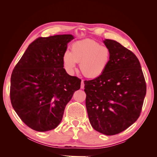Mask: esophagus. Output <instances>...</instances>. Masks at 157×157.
<instances>
[{
  "instance_id": "esophagus-1",
  "label": "esophagus",
  "mask_w": 157,
  "mask_h": 157,
  "mask_svg": "<svg viewBox=\"0 0 157 157\" xmlns=\"http://www.w3.org/2000/svg\"><path fill=\"white\" fill-rule=\"evenodd\" d=\"M84 88V80H82L81 81V85H80V88L81 89H83Z\"/></svg>"
}]
</instances>
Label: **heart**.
Segmentation results:
<instances>
[{
	"label": "heart",
	"mask_w": 157,
	"mask_h": 157,
	"mask_svg": "<svg viewBox=\"0 0 157 157\" xmlns=\"http://www.w3.org/2000/svg\"><path fill=\"white\" fill-rule=\"evenodd\" d=\"M111 50L98 42L85 39L75 42L71 52L66 50L63 55V63L67 71L72 72L77 63L80 69L88 78H97L105 72L110 63Z\"/></svg>",
	"instance_id": "1"
}]
</instances>
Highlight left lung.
Listing matches in <instances>:
<instances>
[{
  "instance_id": "obj_1",
  "label": "left lung",
  "mask_w": 157,
  "mask_h": 157,
  "mask_svg": "<svg viewBox=\"0 0 157 157\" xmlns=\"http://www.w3.org/2000/svg\"><path fill=\"white\" fill-rule=\"evenodd\" d=\"M103 43L111 58L105 71L91 80H84L86 107L95 130L115 135L137 120L146 94L141 65L132 52L113 40Z\"/></svg>"
}]
</instances>
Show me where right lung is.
Returning <instances> with one entry per match:
<instances>
[{"label": "right lung", "instance_id": "1", "mask_svg": "<svg viewBox=\"0 0 157 157\" xmlns=\"http://www.w3.org/2000/svg\"><path fill=\"white\" fill-rule=\"evenodd\" d=\"M73 39L72 35L38 38L12 71V105L33 130L46 132L58 126L66 105L80 88L81 80L63 68V55Z\"/></svg>", "mask_w": 157, "mask_h": 157}]
</instances>
